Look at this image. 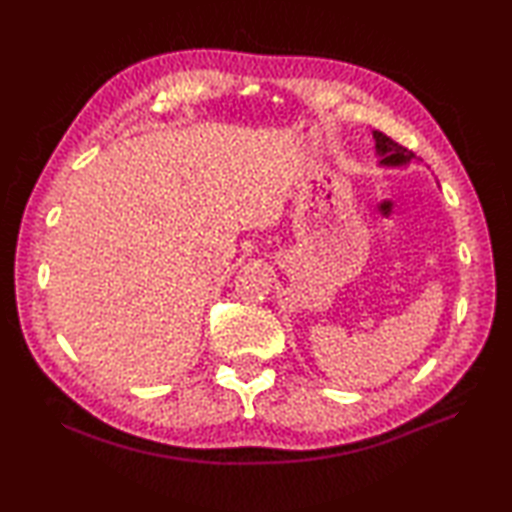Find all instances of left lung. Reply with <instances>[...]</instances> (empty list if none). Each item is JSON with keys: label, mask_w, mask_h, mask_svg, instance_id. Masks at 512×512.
I'll list each match as a JSON object with an SVG mask.
<instances>
[{"label": "left lung", "mask_w": 512, "mask_h": 512, "mask_svg": "<svg viewBox=\"0 0 512 512\" xmlns=\"http://www.w3.org/2000/svg\"><path fill=\"white\" fill-rule=\"evenodd\" d=\"M374 140H376V150H379L381 157H383L381 163H385V165H404L410 159H414L412 150H408L406 146L391 140L389 136H385L383 131H374Z\"/></svg>", "instance_id": "left-lung-1"}]
</instances>
